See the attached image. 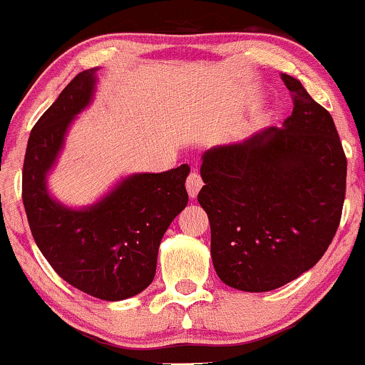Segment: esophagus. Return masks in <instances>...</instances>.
Listing matches in <instances>:
<instances>
[{"label": "esophagus", "instance_id": "34e87169", "mask_svg": "<svg viewBox=\"0 0 365 365\" xmlns=\"http://www.w3.org/2000/svg\"><path fill=\"white\" fill-rule=\"evenodd\" d=\"M187 192H189L190 197H195V195L199 194V190H201L202 187V178L201 175L197 173V171H192V173L187 176Z\"/></svg>", "mask_w": 365, "mask_h": 365}]
</instances>
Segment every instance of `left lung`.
Returning a JSON list of instances; mask_svg holds the SVG:
<instances>
[{"mask_svg": "<svg viewBox=\"0 0 365 365\" xmlns=\"http://www.w3.org/2000/svg\"><path fill=\"white\" fill-rule=\"evenodd\" d=\"M293 114L242 143L202 154L199 204L211 225V258L227 286L263 293L322 258L341 220L346 155L331 114L282 74Z\"/></svg>", "mask_w": 365, "mask_h": 365, "instance_id": "8db88e82", "label": "left lung"}]
</instances>
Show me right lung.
Segmentation results:
<instances>
[{
  "instance_id": "1",
  "label": "right lung",
  "mask_w": 365,
  "mask_h": 365,
  "mask_svg": "<svg viewBox=\"0 0 365 365\" xmlns=\"http://www.w3.org/2000/svg\"><path fill=\"white\" fill-rule=\"evenodd\" d=\"M95 71L79 72L31 131L22 170V201L39 251L83 293L119 302L150 286L164 232L187 206V164L124 178L102 201L71 210L50 197L46 173L67 128L95 91Z\"/></svg>"
}]
</instances>
